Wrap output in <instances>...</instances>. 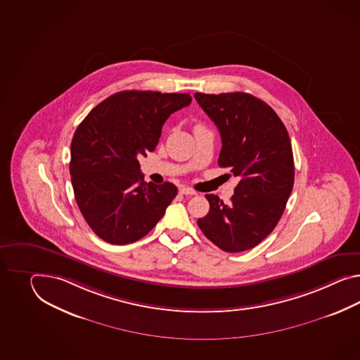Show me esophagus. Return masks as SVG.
<instances>
[{
  "mask_svg": "<svg viewBox=\"0 0 360 360\" xmlns=\"http://www.w3.org/2000/svg\"><path fill=\"white\" fill-rule=\"evenodd\" d=\"M179 193H182V195H188V196H193L195 195V191H193V188H190V187H186V186H182V187H179Z\"/></svg>",
  "mask_w": 360,
  "mask_h": 360,
  "instance_id": "obj_1",
  "label": "esophagus"
}]
</instances>
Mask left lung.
<instances>
[{
    "label": "left lung",
    "instance_id": "obj_1",
    "mask_svg": "<svg viewBox=\"0 0 360 360\" xmlns=\"http://www.w3.org/2000/svg\"><path fill=\"white\" fill-rule=\"evenodd\" d=\"M195 98L219 129V165L239 184L230 204L207 193L210 212L198 219L204 236L226 252L254 248L278 224L294 186V158L289 134L263 100L245 92Z\"/></svg>",
    "mask_w": 360,
    "mask_h": 360
}]
</instances>
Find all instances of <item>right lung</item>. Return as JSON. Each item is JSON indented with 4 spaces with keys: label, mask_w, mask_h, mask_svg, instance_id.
Returning <instances> with one entry per match:
<instances>
[{
    "label": "right lung",
    "mask_w": 360,
    "mask_h": 360,
    "mask_svg": "<svg viewBox=\"0 0 360 360\" xmlns=\"http://www.w3.org/2000/svg\"><path fill=\"white\" fill-rule=\"evenodd\" d=\"M191 100L188 94L122 91L95 106L78 126L71 141V184L97 237L129 245L162 219L178 188L144 182L138 158L155 150L162 124Z\"/></svg>",
    "instance_id": "right-lung-1"
}]
</instances>
